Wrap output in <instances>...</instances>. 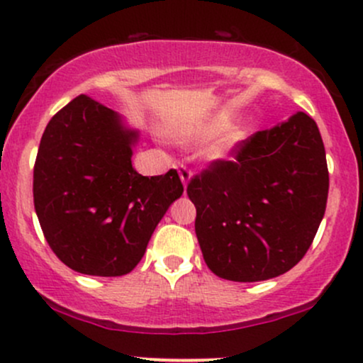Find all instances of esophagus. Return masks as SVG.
I'll use <instances>...</instances> for the list:
<instances>
[{
	"label": "esophagus",
	"mask_w": 363,
	"mask_h": 363,
	"mask_svg": "<svg viewBox=\"0 0 363 363\" xmlns=\"http://www.w3.org/2000/svg\"><path fill=\"white\" fill-rule=\"evenodd\" d=\"M177 170H179V175H181L182 184H184V188H186V186H188V182H189V179H191V175H193V172H191L189 167L184 165V163H179Z\"/></svg>",
	"instance_id": "1"
}]
</instances>
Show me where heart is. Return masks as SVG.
<instances>
[{"label":"heart","instance_id":"obj_1","mask_svg":"<svg viewBox=\"0 0 363 363\" xmlns=\"http://www.w3.org/2000/svg\"><path fill=\"white\" fill-rule=\"evenodd\" d=\"M217 136L218 139L215 141L212 153L215 157H224V155L229 153V151L233 150L242 138H245V129L238 125L227 127V122L224 118H218V121H215L212 123V125L191 134V139H194V141H206V139H212Z\"/></svg>","mask_w":363,"mask_h":363}]
</instances>
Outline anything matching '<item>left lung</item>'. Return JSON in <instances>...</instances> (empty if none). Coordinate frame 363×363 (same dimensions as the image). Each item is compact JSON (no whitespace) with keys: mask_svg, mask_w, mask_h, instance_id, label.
Segmentation results:
<instances>
[{"mask_svg":"<svg viewBox=\"0 0 363 363\" xmlns=\"http://www.w3.org/2000/svg\"><path fill=\"white\" fill-rule=\"evenodd\" d=\"M188 182L198 242L215 276L257 282L293 269L324 217L329 170L313 118L258 130Z\"/></svg>","mask_w":363,"mask_h":363,"instance_id":"obj_1","label":"left lung"}]
</instances>
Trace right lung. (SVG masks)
Instances as JSON below:
<instances>
[{"label": "right lung", "mask_w": 363, "mask_h": 363, "mask_svg": "<svg viewBox=\"0 0 363 363\" xmlns=\"http://www.w3.org/2000/svg\"><path fill=\"white\" fill-rule=\"evenodd\" d=\"M136 141L113 110L84 94L46 125L34 163V208L50 248L75 272L129 274L184 191L175 169L153 177L133 169Z\"/></svg>", "instance_id": "right-lung-1"}]
</instances>
